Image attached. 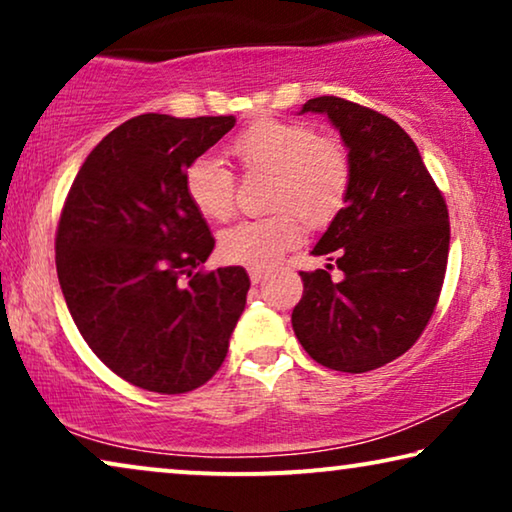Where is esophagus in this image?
<instances>
[{
	"label": "esophagus",
	"instance_id": "34e87169",
	"mask_svg": "<svg viewBox=\"0 0 512 512\" xmlns=\"http://www.w3.org/2000/svg\"><path fill=\"white\" fill-rule=\"evenodd\" d=\"M249 277H251V284H261L263 279L268 277V272L258 270V268H251V270H249Z\"/></svg>",
	"mask_w": 512,
	"mask_h": 512
}]
</instances>
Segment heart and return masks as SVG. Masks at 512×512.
Returning <instances> with one entry per match:
<instances>
[{
	"instance_id": "heart-1",
	"label": "heart",
	"mask_w": 512,
	"mask_h": 512,
	"mask_svg": "<svg viewBox=\"0 0 512 512\" xmlns=\"http://www.w3.org/2000/svg\"><path fill=\"white\" fill-rule=\"evenodd\" d=\"M244 170L270 172V207L265 219L242 221L223 230L219 251L228 263L268 268L303 240L310 226L331 223L347 202L352 160L333 137H319L312 125L286 118H258L228 144ZM195 212L226 221L235 212V177L219 158L198 156L184 174Z\"/></svg>"
}]
</instances>
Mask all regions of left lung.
Returning <instances> with one entry per match:
<instances>
[{"label":"left lung","instance_id":"obj_1","mask_svg":"<svg viewBox=\"0 0 512 512\" xmlns=\"http://www.w3.org/2000/svg\"><path fill=\"white\" fill-rule=\"evenodd\" d=\"M326 114L352 160L347 202L314 256L345 272H300L303 298L291 324L305 352L340 373H368L415 345L443 289L450 219L419 149L396 121L324 95L300 114Z\"/></svg>","mask_w":512,"mask_h":512}]
</instances>
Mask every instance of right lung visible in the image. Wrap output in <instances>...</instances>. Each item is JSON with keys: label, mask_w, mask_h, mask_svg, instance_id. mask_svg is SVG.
Listing matches in <instances>:
<instances>
[{"label": "right lung", "mask_w": 512, "mask_h": 512, "mask_svg": "<svg viewBox=\"0 0 512 512\" xmlns=\"http://www.w3.org/2000/svg\"><path fill=\"white\" fill-rule=\"evenodd\" d=\"M235 116L142 114L81 165L55 235L62 296L109 370L156 394L212 380L247 305L240 265L202 270L214 249L184 174Z\"/></svg>", "instance_id": "1"}]
</instances>
